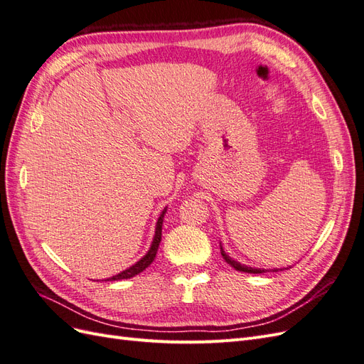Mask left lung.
<instances>
[{
  "label": "left lung",
  "mask_w": 364,
  "mask_h": 364,
  "mask_svg": "<svg viewBox=\"0 0 364 364\" xmlns=\"http://www.w3.org/2000/svg\"><path fill=\"white\" fill-rule=\"evenodd\" d=\"M220 252H222V257L225 258V261L229 264V266H232L235 270L238 272H245V273H264L267 272L266 269H255V267H249V266H245V264H241L238 261H235L234 258H230L228 253L225 252V249L222 247V245H220ZM289 269V267H287ZM278 270H282V269H272V272H278Z\"/></svg>",
  "instance_id": "8db88e82"
}]
</instances>
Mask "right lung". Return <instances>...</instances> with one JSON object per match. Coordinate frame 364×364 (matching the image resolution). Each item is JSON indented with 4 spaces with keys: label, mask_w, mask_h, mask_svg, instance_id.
Masks as SVG:
<instances>
[{
    "label": "right lung",
    "mask_w": 364,
    "mask_h": 364,
    "mask_svg": "<svg viewBox=\"0 0 364 364\" xmlns=\"http://www.w3.org/2000/svg\"><path fill=\"white\" fill-rule=\"evenodd\" d=\"M165 213H167V206L164 208V211L161 213L158 222H156V228H155V237H153V241L150 245V249L147 250V253L144 257H142L139 261H136L134 266H130L129 269L119 272L118 274H115V277L112 278H107L105 281H119V279H129V278H134L135 274L144 272L150 264L153 262V259H155L156 257V252H158V247H159V243H161V237H162V223H164V215Z\"/></svg>",
    "instance_id": "right-lung-1"
}]
</instances>
